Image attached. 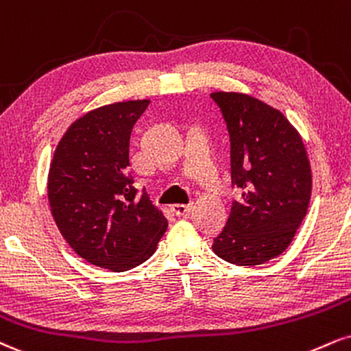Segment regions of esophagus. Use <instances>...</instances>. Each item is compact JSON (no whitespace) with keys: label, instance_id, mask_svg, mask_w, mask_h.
I'll return each instance as SVG.
<instances>
[{"label":"esophagus","instance_id":"obj_1","mask_svg":"<svg viewBox=\"0 0 351 351\" xmlns=\"http://www.w3.org/2000/svg\"><path fill=\"white\" fill-rule=\"evenodd\" d=\"M193 204H173L171 210L176 214V216H188L191 213Z\"/></svg>","mask_w":351,"mask_h":351}]
</instances>
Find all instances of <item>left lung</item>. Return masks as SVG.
<instances>
[{
  "mask_svg": "<svg viewBox=\"0 0 351 351\" xmlns=\"http://www.w3.org/2000/svg\"><path fill=\"white\" fill-rule=\"evenodd\" d=\"M230 135L232 184L242 189L213 250L239 267L281 255L309 208L311 163L285 114L243 93L210 95Z\"/></svg>",
  "mask_w": 351,
  "mask_h": 351,
  "instance_id": "8db88e82",
  "label": "left lung"
}]
</instances>
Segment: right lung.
I'll use <instances>...</instances> for the list:
<instances>
[{"label":"right lung","mask_w":351,"mask_h":351,"mask_svg":"<svg viewBox=\"0 0 351 351\" xmlns=\"http://www.w3.org/2000/svg\"><path fill=\"white\" fill-rule=\"evenodd\" d=\"M149 99L121 101L86 112L66 129L49 170V204L77 255L128 271L154 255L168 227L129 175V141Z\"/></svg>","instance_id":"1"}]
</instances>
